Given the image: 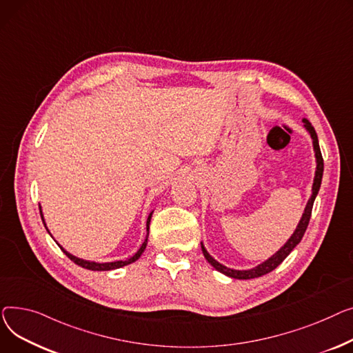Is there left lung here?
Segmentation results:
<instances>
[{
  "instance_id": "obj_1",
  "label": "left lung",
  "mask_w": 353,
  "mask_h": 353,
  "mask_svg": "<svg viewBox=\"0 0 353 353\" xmlns=\"http://www.w3.org/2000/svg\"><path fill=\"white\" fill-rule=\"evenodd\" d=\"M303 127L305 130L309 132L310 138H312V143H314V151H315V158H316V171H315V178H314V185H312V195H310L306 206H305V211L302 214V218L296 226L295 232L291 235V238H289L286 241V243L281 248V250L272 255L271 258H268L265 262H262L261 265L252 268V269H246V271H236V269H231V268H226L225 265L219 263L218 261H215L210 254L208 251L205 250L203 243H201V248H202V254L205 256V259L208 261L216 271H219L221 274L230 276V278H235V279H254V278H259L262 275H266L269 272H272L276 266H279L283 259L292 252L294 248L301 242V239L303 238V234L306 231L307 228V223H309V219H310V214H312V206H314V202H315V198L319 192V188H321V182H322V175H323V158H322V154H321V148H319V142H318V135H316V131L315 128L312 127V123H310L307 119L303 118Z\"/></svg>"
}]
</instances>
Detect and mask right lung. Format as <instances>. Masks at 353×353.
<instances>
[{
	"mask_svg": "<svg viewBox=\"0 0 353 353\" xmlns=\"http://www.w3.org/2000/svg\"><path fill=\"white\" fill-rule=\"evenodd\" d=\"M39 212H41V218H43V222H44V225H46V221H44V216H43V211H41V206H39ZM151 216H152V212L150 214V216H148V219H147V232L150 234V222H151ZM46 228H47V225H46ZM48 231V230H47ZM50 232V231H48ZM148 234H147V238H145V241H143V243L141 245V248L138 250V252L135 254V255H132L131 258H128L127 261H115V262H105V263H98V262H92V261H85V259H79V258H77V256H74V255H71L70 252H67L64 248H62L59 243V248H61V251L64 252L72 262H75L77 265H79V266H82V268H85V269H90V271H112V269H118V268H122V266H125V265H130V263H132V262H135L141 255H142V252L145 251V248H147V242H148Z\"/></svg>",
	"mask_w": 353,
	"mask_h": 353,
	"instance_id": "right-lung-1",
	"label": "right lung"
}]
</instances>
